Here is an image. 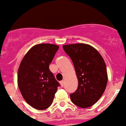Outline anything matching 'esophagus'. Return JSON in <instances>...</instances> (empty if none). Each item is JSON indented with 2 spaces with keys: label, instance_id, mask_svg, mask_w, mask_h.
Segmentation results:
<instances>
[{
  "label": "esophagus",
  "instance_id": "34e87169",
  "mask_svg": "<svg viewBox=\"0 0 126 126\" xmlns=\"http://www.w3.org/2000/svg\"><path fill=\"white\" fill-rule=\"evenodd\" d=\"M60 83H61V86H62V87H64V81H61V82H60Z\"/></svg>",
  "mask_w": 126,
  "mask_h": 126
}]
</instances>
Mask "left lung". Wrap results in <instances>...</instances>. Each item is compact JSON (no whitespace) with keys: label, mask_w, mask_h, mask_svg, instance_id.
<instances>
[{"label":"left lung","mask_w":126,"mask_h":126,"mask_svg":"<svg viewBox=\"0 0 126 126\" xmlns=\"http://www.w3.org/2000/svg\"><path fill=\"white\" fill-rule=\"evenodd\" d=\"M75 68L78 86L70 94L74 104L81 108L92 106L102 96L107 84L106 65L95 48L84 43L63 46Z\"/></svg>","instance_id":"left-lung-1"}]
</instances>
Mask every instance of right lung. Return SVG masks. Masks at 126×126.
Returning <instances> with one entry per match:
<instances>
[{"label": "right lung", "instance_id": "1", "mask_svg": "<svg viewBox=\"0 0 126 126\" xmlns=\"http://www.w3.org/2000/svg\"><path fill=\"white\" fill-rule=\"evenodd\" d=\"M59 48L53 44H38L27 52L19 67L20 92L26 102L37 110L50 106L60 86L49 69Z\"/></svg>", "mask_w": 126, "mask_h": 126}]
</instances>
